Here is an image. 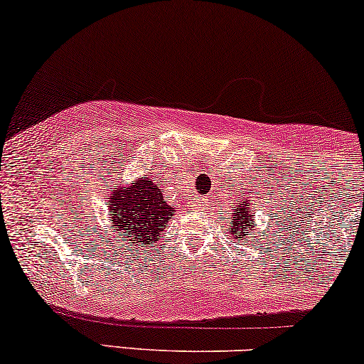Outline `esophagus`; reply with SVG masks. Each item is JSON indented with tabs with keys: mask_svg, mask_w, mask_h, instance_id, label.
I'll return each instance as SVG.
<instances>
[{
	"mask_svg": "<svg viewBox=\"0 0 364 364\" xmlns=\"http://www.w3.org/2000/svg\"><path fill=\"white\" fill-rule=\"evenodd\" d=\"M195 207L196 208H207L208 207V200L207 198H196Z\"/></svg>",
	"mask_w": 364,
	"mask_h": 364,
	"instance_id": "1",
	"label": "esophagus"
}]
</instances>
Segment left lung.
<instances>
[{
  "instance_id": "left-lung-1",
  "label": "left lung",
  "mask_w": 364,
  "mask_h": 364,
  "mask_svg": "<svg viewBox=\"0 0 364 364\" xmlns=\"http://www.w3.org/2000/svg\"><path fill=\"white\" fill-rule=\"evenodd\" d=\"M229 234L234 239H244L247 237V235H251V240H257L252 207L247 198H242L240 200V205L234 207V213H232V229L229 230ZM257 234H259V232H257Z\"/></svg>"
}]
</instances>
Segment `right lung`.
<instances>
[{
    "label": "right lung",
    "instance_id": "obj_1",
    "mask_svg": "<svg viewBox=\"0 0 364 364\" xmlns=\"http://www.w3.org/2000/svg\"><path fill=\"white\" fill-rule=\"evenodd\" d=\"M110 229L135 246H152L161 237L174 207L164 201L152 176H142L127 188L117 186L108 198Z\"/></svg>",
    "mask_w": 364,
    "mask_h": 364
}]
</instances>
